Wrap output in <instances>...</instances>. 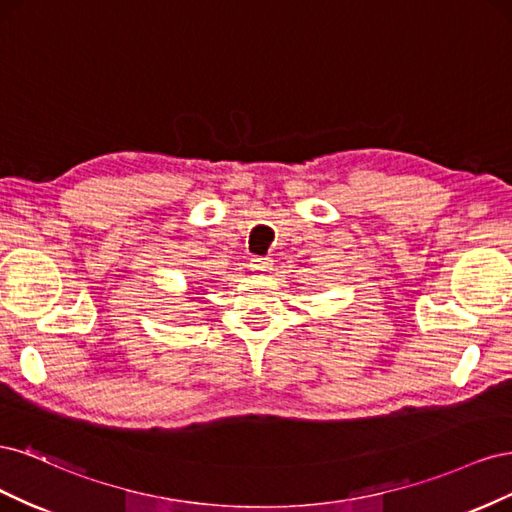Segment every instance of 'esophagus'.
Segmentation results:
<instances>
[{"label":"esophagus","mask_w":512,"mask_h":512,"mask_svg":"<svg viewBox=\"0 0 512 512\" xmlns=\"http://www.w3.org/2000/svg\"><path fill=\"white\" fill-rule=\"evenodd\" d=\"M271 265H273V260L265 258V256H254L250 260V269L256 273H267L271 269Z\"/></svg>","instance_id":"obj_1"}]
</instances>
